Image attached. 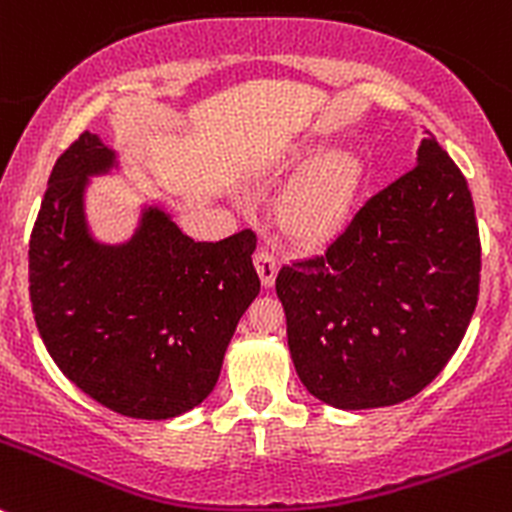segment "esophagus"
Wrapping results in <instances>:
<instances>
[{
  "instance_id": "obj_1",
  "label": "esophagus",
  "mask_w": 512,
  "mask_h": 512,
  "mask_svg": "<svg viewBox=\"0 0 512 512\" xmlns=\"http://www.w3.org/2000/svg\"><path fill=\"white\" fill-rule=\"evenodd\" d=\"M255 270H257V275H260L262 287H272L275 285L277 270H280V260H277V255H272V252L257 250L255 252Z\"/></svg>"
}]
</instances>
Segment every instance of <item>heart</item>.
I'll return each instance as SVG.
<instances>
[{
	"mask_svg": "<svg viewBox=\"0 0 512 512\" xmlns=\"http://www.w3.org/2000/svg\"><path fill=\"white\" fill-rule=\"evenodd\" d=\"M362 180V162L350 150H330L310 162L287 190L280 225L290 240L305 247L330 242L345 227Z\"/></svg>",
	"mask_w": 512,
	"mask_h": 512,
	"instance_id": "obj_1",
	"label": "heart"
}]
</instances>
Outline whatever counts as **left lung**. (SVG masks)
Returning <instances> with one entry per match:
<instances>
[{
	"instance_id": "obj_1",
	"label": "left lung",
	"mask_w": 512,
	"mask_h": 512,
	"mask_svg": "<svg viewBox=\"0 0 512 512\" xmlns=\"http://www.w3.org/2000/svg\"><path fill=\"white\" fill-rule=\"evenodd\" d=\"M480 237L468 182L433 135L322 255L277 272L297 377L325 405H398L438 377L470 325Z\"/></svg>"
}]
</instances>
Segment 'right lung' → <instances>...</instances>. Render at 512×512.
Listing matches in <instances>:
<instances>
[{"label": "right lung", "mask_w": 512, "mask_h": 512, "mask_svg": "<svg viewBox=\"0 0 512 512\" xmlns=\"http://www.w3.org/2000/svg\"><path fill=\"white\" fill-rule=\"evenodd\" d=\"M117 152L84 132L64 150L29 240V297L59 370L104 408L170 420L215 390L235 327L260 292L252 230L220 242L182 235L145 205L130 240L107 245L87 222L92 177Z\"/></svg>", "instance_id": "add662e5"}]
</instances>
